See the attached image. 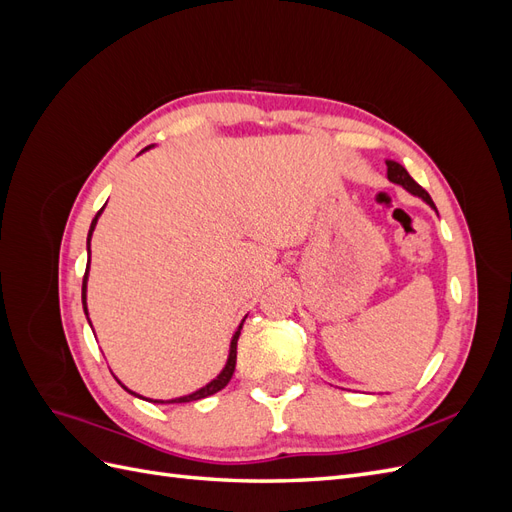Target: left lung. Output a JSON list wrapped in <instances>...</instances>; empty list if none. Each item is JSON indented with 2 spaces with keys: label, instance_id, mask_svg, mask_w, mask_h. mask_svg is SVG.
I'll return each instance as SVG.
<instances>
[{
  "label": "left lung",
  "instance_id": "left-lung-1",
  "mask_svg": "<svg viewBox=\"0 0 512 512\" xmlns=\"http://www.w3.org/2000/svg\"><path fill=\"white\" fill-rule=\"evenodd\" d=\"M386 166H389V170H386V175H389V179H391L393 183L404 185V188H406L408 192H412V194H414V196H418V198H423L427 205H431L433 209H436V205H433L431 196L421 188V185H418V183L408 175V170H406L404 166L397 164V162H393V160L386 162Z\"/></svg>",
  "mask_w": 512,
  "mask_h": 512
}]
</instances>
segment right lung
Returning a JSON list of instances; mask_svg holds the SVG:
<instances>
[{"label":"right lung","instance_id":"1","mask_svg":"<svg viewBox=\"0 0 512 512\" xmlns=\"http://www.w3.org/2000/svg\"><path fill=\"white\" fill-rule=\"evenodd\" d=\"M104 209V207H102ZM102 209L98 211V215L94 218V222H91V228H89V235H87V250H89V241H91V232H94V228H96V222H98V218H100V213H102ZM87 273H89V265H87V269H85V277H83V307H85V314H87V303H85V288H87ZM239 335H241V327H239V331L232 335V342H230V354H228V361H226V367L222 369V374L215 378V380H211L207 386H203V389L200 391H196V393H192V395H185V397H177V399H170L168 404H185V401H196V399H205V397H209V395H213V393H218V391H222L224 386L230 382V378H232V374H235V365H237V339H239ZM123 389H126V386H123ZM128 391V389H126ZM128 393H132V391H128ZM132 395H136V393H132ZM156 404H164V401H156Z\"/></svg>","mask_w":512,"mask_h":512}]
</instances>
